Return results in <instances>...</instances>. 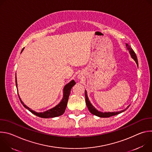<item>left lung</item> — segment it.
Returning a JSON list of instances; mask_svg holds the SVG:
<instances>
[{
  "label": "left lung",
  "instance_id": "left-lung-1",
  "mask_svg": "<svg viewBox=\"0 0 152 152\" xmlns=\"http://www.w3.org/2000/svg\"><path fill=\"white\" fill-rule=\"evenodd\" d=\"M126 46L127 47V49L129 50V52L130 53V54H131L132 58L135 61L137 64H138V59H137V55L135 53V52L134 51V50L132 49V48H131V46H129L127 44H126ZM85 102H86V106H87L88 107V110L90 111V112L93 114V115H96V116H98L99 117H104V118H106V117H110L111 116H114V115H117L120 113H123V111H124L125 110H126L127 108L129 107V106H127L125 110H123V111H119V112H114V113H102V112H99L97 110L95 109V107L91 104V103L89 101V99L88 98V96H87V94H86V91H85Z\"/></svg>",
  "mask_w": 152,
  "mask_h": 152
}]
</instances>
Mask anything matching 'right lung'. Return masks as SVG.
Listing matches in <instances>:
<instances>
[{"label": "right lung", "mask_w": 152, "mask_h": 152, "mask_svg": "<svg viewBox=\"0 0 152 152\" xmlns=\"http://www.w3.org/2000/svg\"><path fill=\"white\" fill-rule=\"evenodd\" d=\"M23 49H24V48L22 49L21 52L23 50ZM75 83H75V80H73L70 83H69L68 84H67L66 86H65V87L64 88V97H63L62 100L60 102V103L58 104L55 107H54L53 108H52V109H50V110H49L47 111L43 112V113H36V112L31 110L29 107H28L25 104H24L23 102L21 100L19 96L18 95V97L20 99V100L21 103H22L23 106L25 107H26L27 110H28L31 113H32L34 115L39 117H41V118L56 117H58L59 115H61L64 113L65 110H66L67 104V102H68V100H69V95L70 94L72 88L75 85ZM15 84H16V86L17 88L16 76H15Z\"/></svg>", "instance_id": "add662e5"}]
</instances>
